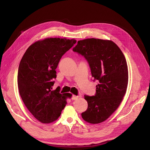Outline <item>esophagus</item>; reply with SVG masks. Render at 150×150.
<instances>
[{
  "label": "esophagus",
  "mask_w": 150,
  "mask_h": 150,
  "mask_svg": "<svg viewBox=\"0 0 150 150\" xmlns=\"http://www.w3.org/2000/svg\"><path fill=\"white\" fill-rule=\"evenodd\" d=\"M79 97H80V96H76L74 95V96H72V99L74 100H76L77 98H78Z\"/></svg>",
  "instance_id": "34e87169"
}]
</instances>
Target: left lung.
I'll return each mask as SVG.
<instances>
[{"label": "left lung", "mask_w": 150, "mask_h": 150, "mask_svg": "<svg viewBox=\"0 0 150 150\" xmlns=\"http://www.w3.org/2000/svg\"><path fill=\"white\" fill-rule=\"evenodd\" d=\"M73 51L84 56L92 76L99 82L95 96H84L88 106L82 118L92 124L103 122L119 108L127 92L128 70L125 57L113 41L96 38L78 41Z\"/></svg>", "instance_id": "8db88e82"}]
</instances>
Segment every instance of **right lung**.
Segmentation results:
<instances>
[{
  "instance_id": "obj_1",
  "label": "right lung",
  "mask_w": 150,
  "mask_h": 150,
  "mask_svg": "<svg viewBox=\"0 0 150 150\" xmlns=\"http://www.w3.org/2000/svg\"><path fill=\"white\" fill-rule=\"evenodd\" d=\"M74 39L49 38L31 44L21 59L18 86L21 97L28 111L43 123L57 120L70 98L52 90L56 69L62 56L76 43Z\"/></svg>"
}]
</instances>
